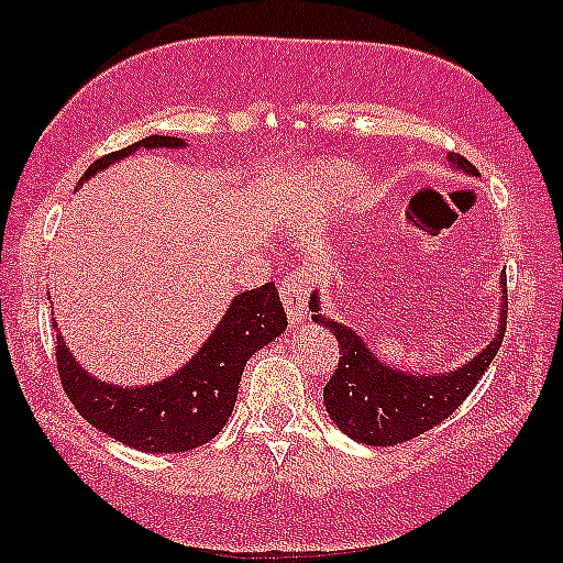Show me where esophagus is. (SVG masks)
I'll use <instances>...</instances> for the list:
<instances>
[{"instance_id": "1", "label": "esophagus", "mask_w": 563, "mask_h": 563, "mask_svg": "<svg viewBox=\"0 0 563 563\" xmlns=\"http://www.w3.org/2000/svg\"><path fill=\"white\" fill-rule=\"evenodd\" d=\"M279 295L284 302V310H287V318L291 325L302 323L308 318V297H310V284L305 279V274L289 272L279 284Z\"/></svg>"}]
</instances>
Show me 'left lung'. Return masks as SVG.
<instances>
[{"mask_svg":"<svg viewBox=\"0 0 563 563\" xmlns=\"http://www.w3.org/2000/svg\"><path fill=\"white\" fill-rule=\"evenodd\" d=\"M448 159L457 170L478 175L476 167L457 152H450ZM318 302V291H312L310 310L316 312L312 320L318 325H325L341 349L333 377L323 388L325 411L331 413L333 424L341 432L362 444H375V448L408 442L442 424L476 388L505 341L507 279H501L499 331L492 344L478 356H473L468 364L442 372V375H408L404 369L388 367L369 352L362 335H356L349 325L325 318Z\"/></svg>","mask_w":563,"mask_h":563,"instance_id":"8db88e82","label":"left lung"}]
</instances>
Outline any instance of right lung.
Listing matches in <instances>:
<instances>
[{
    "label": "right lung",
    "instance_id": "add662e5",
    "mask_svg": "<svg viewBox=\"0 0 563 563\" xmlns=\"http://www.w3.org/2000/svg\"><path fill=\"white\" fill-rule=\"evenodd\" d=\"M186 147L178 136H144L87 167L77 186L136 150ZM287 328L274 282L243 291L230 302L207 344L175 375L144 388L108 385L87 375L56 331V367L64 393L79 416L100 432L142 452H186L214 440L238 400L245 362Z\"/></svg>",
    "mask_w": 563,
    "mask_h": 563
}]
</instances>
